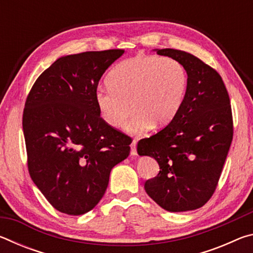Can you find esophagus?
Masks as SVG:
<instances>
[{"label":"esophagus","mask_w":253,"mask_h":253,"mask_svg":"<svg viewBox=\"0 0 253 253\" xmlns=\"http://www.w3.org/2000/svg\"><path fill=\"white\" fill-rule=\"evenodd\" d=\"M136 146H137V140L134 139L131 142V144H130V154H131L132 156H136L137 155V148H136Z\"/></svg>","instance_id":"34e87169"}]
</instances>
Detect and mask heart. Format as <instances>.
I'll use <instances>...</instances> for the list:
<instances>
[{"mask_svg": "<svg viewBox=\"0 0 253 253\" xmlns=\"http://www.w3.org/2000/svg\"><path fill=\"white\" fill-rule=\"evenodd\" d=\"M106 88L95 92L97 108L104 122L121 128L134 111L127 129L142 134L151 125L161 128L177 116L185 100L188 77L174 59L136 55L118 63L107 77Z\"/></svg>", "mask_w": 253, "mask_h": 253, "instance_id": "1", "label": "heart"}]
</instances>
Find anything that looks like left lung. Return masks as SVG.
<instances>
[{"instance_id":"1","label":"left lung","mask_w":253,"mask_h":253,"mask_svg":"<svg viewBox=\"0 0 253 253\" xmlns=\"http://www.w3.org/2000/svg\"><path fill=\"white\" fill-rule=\"evenodd\" d=\"M155 51L182 63L188 85L177 116L137 144L138 155L155 158L160 165V173L144 187L166 211H191L211 199L221 176L233 137L230 98L221 76L195 55Z\"/></svg>"}]
</instances>
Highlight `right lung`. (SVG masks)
<instances>
[{"mask_svg":"<svg viewBox=\"0 0 253 253\" xmlns=\"http://www.w3.org/2000/svg\"><path fill=\"white\" fill-rule=\"evenodd\" d=\"M124 50L59 58L25 101L23 134L32 181L58 211L81 215L104 196L111 169L128 157L131 138L100 117L98 83Z\"/></svg>","mask_w":253,"mask_h":253,"instance_id":"1","label":"right lung"}]
</instances>
